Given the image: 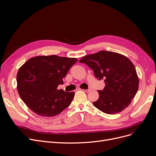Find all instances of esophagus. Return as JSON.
Instances as JSON below:
<instances>
[{"instance_id": "obj_1", "label": "esophagus", "mask_w": 156, "mask_h": 156, "mask_svg": "<svg viewBox=\"0 0 156 156\" xmlns=\"http://www.w3.org/2000/svg\"><path fill=\"white\" fill-rule=\"evenodd\" d=\"M84 92H86V93H88V92H90L91 90V89H88V90H83Z\"/></svg>"}]
</instances>
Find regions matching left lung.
Here are the masks:
<instances>
[{
  "label": "left lung",
  "instance_id": "8db88e82",
  "mask_svg": "<svg viewBox=\"0 0 156 156\" xmlns=\"http://www.w3.org/2000/svg\"><path fill=\"white\" fill-rule=\"evenodd\" d=\"M79 62L90 66L98 79H104L105 86L98 91L99 98L93 103L96 108L114 114L129 106L139 86V78L129 59L115 52L100 51L84 56Z\"/></svg>",
  "mask_w": 156,
  "mask_h": 156
}]
</instances>
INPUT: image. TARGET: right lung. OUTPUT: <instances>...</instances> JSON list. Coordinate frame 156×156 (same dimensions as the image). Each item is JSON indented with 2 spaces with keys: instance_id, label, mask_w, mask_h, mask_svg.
I'll use <instances>...</instances> for the list:
<instances>
[{
  "instance_id": "add662e5",
  "label": "right lung",
  "mask_w": 156,
  "mask_h": 156,
  "mask_svg": "<svg viewBox=\"0 0 156 156\" xmlns=\"http://www.w3.org/2000/svg\"><path fill=\"white\" fill-rule=\"evenodd\" d=\"M76 58L57 55L30 58L19 69L16 76L19 95L32 112L42 117L60 114L71 103L75 93L58 90Z\"/></svg>"
}]
</instances>
